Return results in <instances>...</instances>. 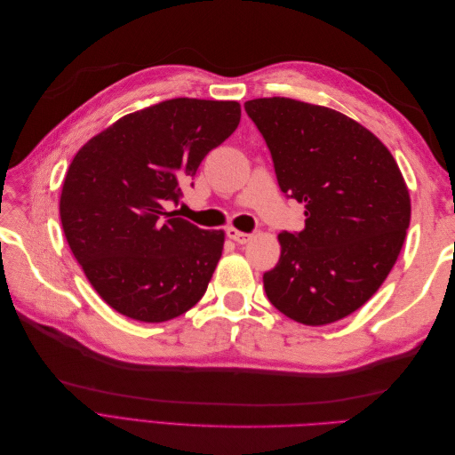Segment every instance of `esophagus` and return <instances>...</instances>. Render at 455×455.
I'll list each match as a JSON object with an SVG mask.
<instances>
[{
	"mask_svg": "<svg viewBox=\"0 0 455 455\" xmlns=\"http://www.w3.org/2000/svg\"><path fill=\"white\" fill-rule=\"evenodd\" d=\"M228 237H229L231 241H235V243H239V244H244V243H249V241L252 239V235H251V233H244V231H239V229H235V228H229V229H228Z\"/></svg>",
	"mask_w": 455,
	"mask_h": 455,
	"instance_id": "1",
	"label": "esophagus"
}]
</instances>
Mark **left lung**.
<instances>
[{
    "mask_svg": "<svg viewBox=\"0 0 455 455\" xmlns=\"http://www.w3.org/2000/svg\"><path fill=\"white\" fill-rule=\"evenodd\" d=\"M244 109L281 191L306 206L304 229L279 235V264L264 273L267 299L296 323H336L378 292L401 254L410 226L401 169L379 139L336 109L281 96Z\"/></svg>",
    "mask_w": 455,
    "mask_h": 455,
    "instance_id": "left-lung-1",
    "label": "left lung"
}]
</instances>
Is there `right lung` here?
Wrapping results in <instances>:
<instances>
[{
  "instance_id": "1",
  "label": "right lung",
  "mask_w": 455,
  "mask_h": 455,
  "mask_svg": "<svg viewBox=\"0 0 455 455\" xmlns=\"http://www.w3.org/2000/svg\"><path fill=\"white\" fill-rule=\"evenodd\" d=\"M239 121V102L172 99L121 117L76 154L60 196L62 229L117 313L164 323L206 292L224 231L201 229L164 204H178L182 184Z\"/></svg>"
}]
</instances>
